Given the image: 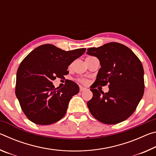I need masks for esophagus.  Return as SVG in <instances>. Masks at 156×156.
I'll list each match as a JSON object with an SVG mask.
<instances>
[{
	"instance_id": "1",
	"label": "esophagus",
	"mask_w": 156,
	"mask_h": 156,
	"mask_svg": "<svg viewBox=\"0 0 156 156\" xmlns=\"http://www.w3.org/2000/svg\"><path fill=\"white\" fill-rule=\"evenodd\" d=\"M85 90H87V88L83 87H82V86L80 87V91H85Z\"/></svg>"
}]
</instances>
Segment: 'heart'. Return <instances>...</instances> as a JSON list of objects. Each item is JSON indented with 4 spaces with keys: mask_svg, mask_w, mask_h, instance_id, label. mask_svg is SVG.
<instances>
[{
    "mask_svg": "<svg viewBox=\"0 0 156 156\" xmlns=\"http://www.w3.org/2000/svg\"><path fill=\"white\" fill-rule=\"evenodd\" d=\"M78 81L80 82V83H81L84 84H87L88 83V82H89L87 80H85V79H83V78H80V79H79Z\"/></svg>",
    "mask_w": 156,
    "mask_h": 156,
    "instance_id": "heart-1",
    "label": "heart"
}]
</instances>
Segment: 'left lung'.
<instances>
[{
  "instance_id": "8db88e82",
  "label": "left lung",
  "mask_w": 156,
  "mask_h": 156,
  "mask_svg": "<svg viewBox=\"0 0 156 156\" xmlns=\"http://www.w3.org/2000/svg\"><path fill=\"white\" fill-rule=\"evenodd\" d=\"M87 54L96 56L101 67L90 90L93 97L87 107L100 122L115 125L135 112L144 94V69L136 55L122 44L109 43L87 49ZM109 84L105 94L94 88Z\"/></svg>"
}]
</instances>
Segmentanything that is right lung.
I'll return each mask as SVG.
<instances>
[{"label":"right lung","instance_id":"1","mask_svg":"<svg viewBox=\"0 0 156 156\" xmlns=\"http://www.w3.org/2000/svg\"><path fill=\"white\" fill-rule=\"evenodd\" d=\"M85 51L80 48L66 51L45 44L36 47L23 59L17 71L15 92L29 120L47 125L63 118L69 100L79 92V87L68 80L62 88H55L52 81L68 74V66Z\"/></svg>","mask_w":156,"mask_h":156}]
</instances>
